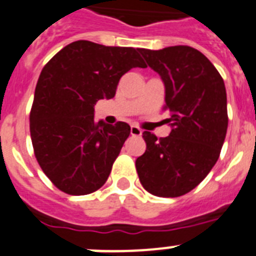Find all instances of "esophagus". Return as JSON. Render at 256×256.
<instances>
[{
	"instance_id": "obj_1",
	"label": "esophagus",
	"mask_w": 256,
	"mask_h": 256,
	"mask_svg": "<svg viewBox=\"0 0 256 256\" xmlns=\"http://www.w3.org/2000/svg\"><path fill=\"white\" fill-rule=\"evenodd\" d=\"M130 134L140 137V136H142V130L137 126H130Z\"/></svg>"
}]
</instances>
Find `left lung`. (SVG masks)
<instances>
[{"mask_svg":"<svg viewBox=\"0 0 256 256\" xmlns=\"http://www.w3.org/2000/svg\"><path fill=\"white\" fill-rule=\"evenodd\" d=\"M162 76L172 126L158 140L144 132L146 151L136 160L140 182L159 198H178L195 188L216 165L228 126L223 78L209 58L190 46L140 50Z\"/></svg>","mask_w":256,"mask_h":256,"instance_id":"left-lung-1","label":"left lung"}]
</instances>
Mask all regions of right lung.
Returning <instances> with one entry per match:
<instances>
[{
    "instance_id": "right-lung-1",
    "label": "right lung",
    "mask_w": 256,
    "mask_h": 256,
    "mask_svg": "<svg viewBox=\"0 0 256 256\" xmlns=\"http://www.w3.org/2000/svg\"><path fill=\"white\" fill-rule=\"evenodd\" d=\"M132 68H146L138 48L76 40L40 72L29 116L32 144L38 164L60 191L88 195L108 180L130 126L97 123L94 105L112 98Z\"/></svg>"
}]
</instances>
